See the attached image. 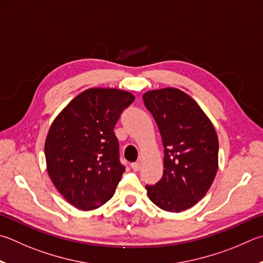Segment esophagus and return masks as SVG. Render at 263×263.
<instances>
[{"label":"esophagus","mask_w":263,"mask_h":263,"mask_svg":"<svg viewBox=\"0 0 263 263\" xmlns=\"http://www.w3.org/2000/svg\"><path fill=\"white\" fill-rule=\"evenodd\" d=\"M131 166L135 171H139L141 169V162H135V163L131 164Z\"/></svg>","instance_id":"esophagus-1"}]
</instances>
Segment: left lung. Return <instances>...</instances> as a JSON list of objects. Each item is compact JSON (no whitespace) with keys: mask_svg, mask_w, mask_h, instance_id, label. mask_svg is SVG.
Returning <instances> with one entry per match:
<instances>
[{"mask_svg":"<svg viewBox=\"0 0 263 263\" xmlns=\"http://www.w3.org/2000/svg\"><path fill=\"white\" fill-rule=\"evenodd\" d=\"M142 99L164 148L163 175L146 185L148 198L163 211H186L206 195L216 176L217 135L199 104L180 89L151 90Z\"/></svg>","mask_w":263,"mask_h":263,"instance_id":"obj_1","label":"left lung"}]
</instances>
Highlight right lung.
<instances>
[{
  "instance_id": "add662e5",
  "label": "right lung",
  "mask_w": 263,
  "mask_h": 263,
  "mask_svg": "<svg viewBox=\"0 0 263 263\" xmlns=\"http://www.w3.org/2000/svg\"><path fill=\"white\" fill-rule=\"evenodd\" d=\"M133 101L125 90L89 88L52 122L45 144L47 170L72 206L93 211L115 193L125 166L114 128Z\"/></svg>"
}]
</instances>
